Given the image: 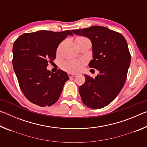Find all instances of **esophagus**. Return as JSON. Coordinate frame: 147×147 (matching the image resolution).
Returning a JSON list of instances; mask_svg holds the SVG:
<instances>
[{
	"instance_id": "1",
	"label": "esophagus",
	"mask_w": 147,
	"mask_h": 147,
	"mask_svg": "<svg viewBox=\"0 0 147 147\" xmlns=\"http://www.w3.org/2000/svg\"><path fill=\"white\" fill-rule=\"evenodd\" d=\"M76 75V74H72V73H69L68 74V76H69V77L70 78H73V77H74Z\"/></svg>"
}]
</instances>
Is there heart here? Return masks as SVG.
I'll use <instances>...</instances> for the list:
<instances>
[{"label":"heart","mask_w":147,"mask_h":147,"mask_svg":"<svg viewBox=\"0 0 147 147\" xmlns=\"http://www.w3.org/2000/svg\"><path fill=\"white\" fill-rule=\"evenodd\" d=\"M86 38L84 37H78L76 39H80ZM59 51V49H58V52ZM82 67L81 62L77 60H67L63 61L61 65V67L63 71L68 72V73H74L78 71Z\"/></svg>","instance_id":"1"}]
</instances>
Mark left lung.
Masks as SVG:
<instances>
[{"mask_svg":"<svg viewBox=\"0 0 147 147\" xmlns=\"http://www.w3.org/2000/svg\"><path fill=\"white\" fill-rule=\"evenodd\" d=\"M72 32L90 39L93 59L89 66L100 72L94 78L84 76L85 83L78 89L82 100L89 108H102L116 98L125 83L131 60L127 42L121 34L104 26Z\"/></svg>","mask_w":147,"mask_h":147,"instance_id":"obj_1","label":"left lung"}]
</instances>
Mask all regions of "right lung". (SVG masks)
Instances as JSON below:
<instances>
[{
    "label": "right lung",
    "instance_id": "obj_1",
    "mask_svg": "<svg viewBox=\"0 0 147 147\" xmlns=\"http://www.w3.org/2000/svg\"><path fill=\"white\" fill-rule=\"evenodd\" d=\"M68 35L73 33L40 30L22 34L15 41L12 59L15 73L24 95L33 104L41 107L53 105L69 79L60 69L54 73L47 69L48 62L56 58L59 44Z\"/></svg>",
    "mask_w": 147,
    "mask_h": 147
}]
</instances>
